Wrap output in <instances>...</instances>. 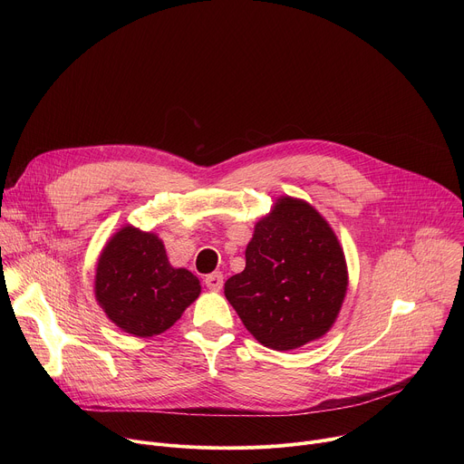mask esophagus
I'll return each instance as SVG.
<instances>
[{
  "label": "esophagus",
  "instance_id": "1",
  "mask_svg": "<svg viewBox=\"0 0 464 464\" xmlns=\"http://www.w3.org/2000/svg\"><path fill=\"white\" fill-rule=\"evenodd\" d=\"M206 286H208L209 290H213V292H220L222 286H224V276H222V272H215V274L208 276V277H206Z\"/></svg>",
  "mask_w": 464,
  "mask_h": 464
}]
</instances>
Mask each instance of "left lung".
Returning <instances> with one entry per match:
<instances>
[{
    "instance_id": "1",
    "label": "left lung",
    "mask_w": 464,
    "mask_h": 464,
    "mask_svg": "<svg viewBox=\"0 0 464 464\" xmlns=\"http://www.w3.org/2000/svg\"><path fill=\"white\" fill-rule=\"evenodd\" d=\"M347 285L333 227L310 204L283 196L255 224L246 268L226 281L224 294L256 342L292 351L328 333Z\"/></svg>"
}]
</instances>
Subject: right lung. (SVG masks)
<instances>
[{
	"instance_id": "right-lung-1",
	"label": "right lung",
	"mask_w": 464,
	"mask_h": 464,
	"mask_svg": "<svg viewBox=\"0 0 464 464\" xmlns=\"http://www.w3.org/2000/svg\"><path fill=\"white\" fill-rule=\"evenodd\" d=\"M200 281L172 268L154 233L126 226L104 246L95 276V297L121 330L138 338L165 333L200 295Z\"/></svg>"
}]
</instances>
